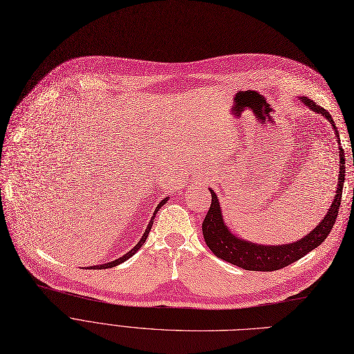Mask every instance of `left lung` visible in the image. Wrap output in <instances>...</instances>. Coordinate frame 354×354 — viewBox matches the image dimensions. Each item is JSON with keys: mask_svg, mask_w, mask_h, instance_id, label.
I'll return each instance as SVG.
<instances>
[{"mask_svg": "<svg viewBox=\"0 0 354 354\" xmlns=\"http://www.w3.org/2000/svg\"><path fill=\"white\" fill-rule=\"evenodd\" d=\"M298 99L301 104H304L311 111L317 112L318 115H323L327 121H330L334 129L335 141L339 144V156H340L337 190H335L333 203L328 212L326 213V216L323 217V221L319 222L310 233H307L306 236H302L301 239L292 243L261 245V243H254L250 241L239 238L238 234H234L227 227V225L225 223L221 203H218V198L216 193L212 189H209L212 193V205L205 217L203 225H201L205 242L217 258L236 265L239 268H243L245 271H262V272L278 271V269L288 266L292 262L301 259L302 257H306L308 252H311L313 249H315L317 246H319L324 242V239L328 236L335 223V217L339 214L343 184H344L346 160H344V149L342 148V144H340L337 127H335L331 115L324 108L318 106L307 96H298Z\"/></svg>", "mask_w": 354, "mask_h": 354, "instance_id": "8db88e82", "label": "left lung"}]
</instances>
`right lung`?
<instances>
[{
	"instance_id": "obj_1",
	"label": "right lung",
	"mask_w": 354,
	"mask_h": 354,
	"mask_svg": "<svg viewBox=\"0 0 354 354\" xmlns=\"http://www.w3.org/2000/svg\"><path fill=\"white\" fill-rule=\"evenodd\" d=\"M168 198L170 197H165L164 200H161L160 201V205L156 207V210H154V214H153V217H151V221L148 222V225H147V229H145V232H144V234H142V238L138 241V243L133 246L129 252H127L125 255H122L121 258H118V259H115V261H111V262H106V263H102V265H95V266H89V268H93V269H106V268H113V266H116V265H120V263H122V262H125L127 259H129L131 257H133V254H136V252L145 243V241H147V238H148V233H149V230H151V227H153V223H154V218H156V214H157V212L161 209V206H164L167 201H168Z\"/></svg>"
}]
</instances>
